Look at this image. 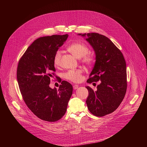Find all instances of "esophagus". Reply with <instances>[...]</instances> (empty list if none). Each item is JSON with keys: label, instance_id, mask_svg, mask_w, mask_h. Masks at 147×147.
<instances>
[{"label": "esophagus", "instance_id": "obj_1", "mask_svg": "<svg viewBox=\"0 0 147 147\" xmlns=\"http://www.w3.org/2000/svg\"><path fill=\"white\" fill-rule=\"evenodd\" d=\"M78 87H79V86H78V85H74V86H73V89H74V90H77Z\"/></svg>", "mask_w": 147, "mask_h": 147}]
</instances>
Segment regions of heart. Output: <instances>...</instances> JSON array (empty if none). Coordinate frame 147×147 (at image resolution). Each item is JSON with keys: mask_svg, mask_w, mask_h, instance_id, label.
<instances>
[{"mask_svg": "<svg viewBox=\"0 0 147 147\" xmlns=\"http://www.w3.org/2000/svg\"><path fill=\"white\" fill-rule=\"evenodd\" d=\"M67 51L78 59H81L84 63L90 65L94 61L93 57L88 53V47L82 43L77 42L71 44L67 47ZM61 52L57 51L53 57V63L55 66H59L60 63ZM82 70L80 69L69 70L64 74V77L74 82H78L82 80Z\"/></svg>", "mask_w": 147, "mask_h": 147, "instance_id": "1", "label": "heart"}]
</instances>
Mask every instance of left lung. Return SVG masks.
Listing matches in <instances>:
<instances>
[{
	"mask_svg": "<svg viewBox=\"0 0 147 147\" xmlns=\"http://www.w3.org/2000/svg\"><path fill=\"white\" fill-rule=\"evenodd\" d=\"M92 47L95 63L88 83L100 81L94 91L88 86L86 103L90 112L98 117L114 112L123 100L127 90L126 64L120 51L107 36L98 33L78 34Z\"/></svg>",
	"mask_w": 147,
	"mask_h": 147,
	"instance_id": "8db88e82",
	"label": "left lung"
}]
</instances>
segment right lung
I'll list each match as a JSON object with an SVG mask.
<instances>
[{
  "label": "right lung",
  "mask_w": 147,
  "mask_h": 147,
  "mask_svg": "<svg viewBox=\"0 0 147 147\" xmlns=\"http://www.w3.org/2000/svg\"><path fill=\"white\" fill-rule=\"evenodd\" d=\"M68 36L53 35L36 39L18 62L17 78L23 99L32 112L45 121H56L63 116L72 95L73 86L66 81H61L58 90L49 87L55 71L54 56Z\"/></svg>",
  "instance_id": "obj_1"
}]
</instances>
